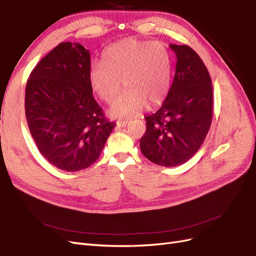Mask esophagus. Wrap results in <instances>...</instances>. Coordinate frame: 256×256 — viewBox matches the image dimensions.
Returning a JSON list of instances; mask_svg holds the SVG:
<instances>
[{
	"label": "esophagus",
	"instance_id": "34e87169",
	"mask_svg": "<svg viewBox=\"0 0 256 256\" xmlns=\"http://www.w3.org/2000/svg\"><path fill=\"white\" fill-rule=\"evenodd\" d=\"M128 120H122V121L117 122V126H121V128H124L128 126Z\"/></svg>",
	"mask_w": 256,
	"mask_h": 256
}]
</instances>
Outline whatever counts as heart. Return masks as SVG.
Segmentation results:
<instances>
[{"label": "heart", "mask_w": 256, "mask_h": 256, "mask_svg": "<svg viewBox=\"0 0 256 256\" xmlns=\"http://www.w3.org/2000/svg\"><path fill=\"white\" fill-rule=\"evenodd\" d=\"M172 76V62L162 42L128 38L104 52V62L90 64V85L98 96L110 103L118 96L121 80L126 92L110 108L112 117H133L148 106H155L167 96Z\"/></svg>", "instance_id": "obj_1"}]
</instances>
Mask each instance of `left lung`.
Here are the masks:
<instances>
[{"instance_id": "left-lung-1", "label": "left lung", "mask_w": 256, "mask_h": 256, "mask_svg": "<svg viewBox=\"0 0 256 256\" xmlns=\"http://www.w3.org/2000/svg\"><path fill=\"white\" fill-rule=\"evenodd\" d=\"M176 55L174 80L160 108L146 117L140 150L152 162L176 167L200 149L212 119V80L190 46L170 44Z\"/></svg>"}]
</instances>
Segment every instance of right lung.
<instances>
[{"instance_id":"obj_1","label":"right lung","mask_w":256,"mask_h":256,"mask_svg":"<svg viewBox=\"0 0 256 256\" xmlns=\"http://www.w3.org/2000/svg\"><path fill=\"white\" fill-rule=\"evenodd\" d=\"M89 69V51L68 41L36 64L26 83L32 137L44 158L64 171L92 166L116 126L94 100Z\"/></svg>"}]
</instances>
